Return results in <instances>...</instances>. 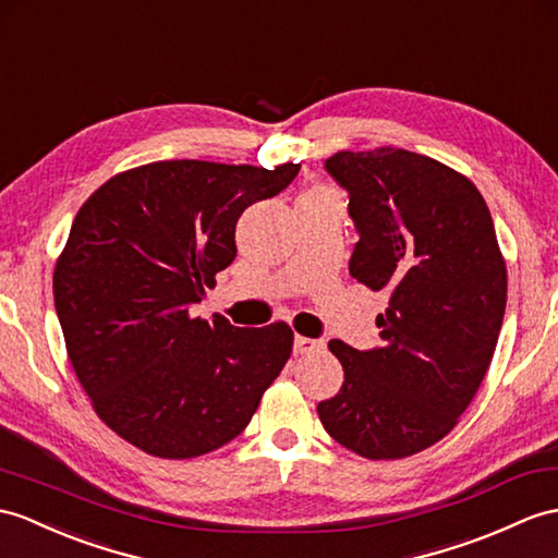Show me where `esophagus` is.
<instances>
[{"mask_svg":"<svg viewBox=\"0 0 558 558\" xmlns=\"http://www.w3.org/2000/svg\"><path fill=\"white\" fill-rule=\"evenodd\" d=\"M319 350H324V341H319V338L295 336V341H293L295 355H312V352H319Z\"/></svg>","mask_w":558,"mask_h":558,"instance_id":"1","label":"esophagus"}]
</instances>
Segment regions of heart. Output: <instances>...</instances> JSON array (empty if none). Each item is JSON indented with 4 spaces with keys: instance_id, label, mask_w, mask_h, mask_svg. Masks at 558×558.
I'll list each match as a JSON object with an SVG mask.
<instances>
[{
    "instance_id": "obj_1",
    "label": "heart",
    "mask_w": 558,
    "mask_h": 558,
    "mask_svg": "<svg viewBox=\"0 0 558 558\" xmlns=\"http://www.w3.org/2000/svg\"><path fill=\"white\" fill-rule=\"evenodd\" d=\"M326 192H329V189H312L310 194H326Z\"/></svg>"
}]
</instances>
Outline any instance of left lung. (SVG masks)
Here are the masks:
<instances>
[{
  "label": "left lung",
  "instance_id": "1",
  "mask_svg": "<svg viewBox=\"0 0 558 558\" xmlns=\"http://www.w3.org/2000/svg\"><path fill=\"white\" fill-rule=\"evenodd\" d=\"M348 196L360 241L350 275L388 291L384 343L329 341L338 396L317 404L326 433L366 459H402L442 440L485 378L507 307V265L469 177L381 146L324 162Z\"/></svg>",
  "mask_w": 558,
  "mask_h": 558
}]
</instances>
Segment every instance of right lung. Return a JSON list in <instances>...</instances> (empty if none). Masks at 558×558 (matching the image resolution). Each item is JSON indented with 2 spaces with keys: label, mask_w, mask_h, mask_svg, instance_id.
<instances>
[{
  "label": "right lung",
  "mask_w": 558,
  "mask_h": 558,
  "mask_svg": "<svg viewBox=\"0 0 558 558\" xmlns=\"http://www.w3.org/2000/svg\"><path fill=\"white\" fill-rule=\"evenodd\" d=\"M298 170L158 160L77 210L53 269L65 350L94 412L146 454L192 459L234 440L291 357L289 324L192 312L236 257L241 213Z\"/></svg>",
  "instance_id": "obj_1"
}]
</instances>
